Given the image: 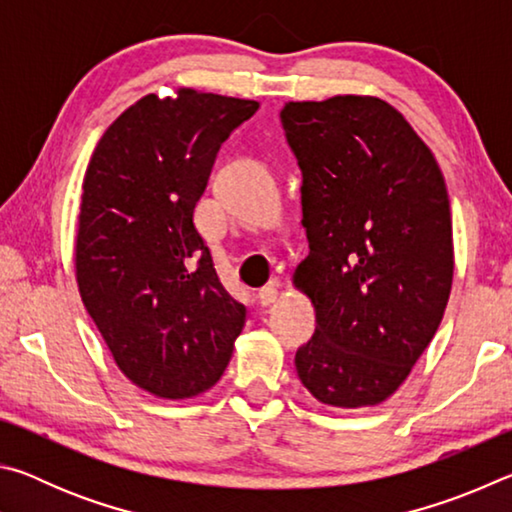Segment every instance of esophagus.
<instances>
[{"instance_id":"obj_1","label":"esophagus","mask_w":512,"mask_h":512,"mask_svg":"<svg viewBox=\"0 0 512 512\" xmlns=\"http://www.w3.org/2000/svg\"><path fill=\"white\" fill-rule=\"evenodd\" d=\"M277 296H280V293H277V287L275 284H268V287H264V289H259V302H262L264 307H268V305H273V302L277 300Z\"/></svg>"}]
</instances>
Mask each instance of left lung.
<instances>
[{
    "mask_svg": "<svg viewBox=\"0 0 512 512\" xmlns=\"http://www.w3.org/2000/svg\"><path fill=\"white\" fill-rule=\"evenodd\" d=\"M280 119L302 171L309 239L296 284L316 309L298 377L323 404H379L427 350L452 291L445 178L381 99L291 101Z\"/></svg>",
    "mask_w": 512,
    "mask_h": 512,
    "instance_id": "8db88e82",
    "label": "left lung"
}]
</instances>
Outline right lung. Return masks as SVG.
<instances>
[{
  "mask_svg": "<svg viewBox=\"0 0 512 512\" xmlns=\"http://www.w3.org/2000/svg\"><path fill=\"white\" fill-rule=\"evenodd\" d=\"M257 108L196 90L146 94L112 121L85 171L76 237L83 305L119 370L167 400L212 388L246 323L194 207L221 144Z\"/></svg>",
  "mask_w": 512,
  "mask_h": 512,
  "instance_id": "1",
  "label": "right lung"
}]
</instances>
